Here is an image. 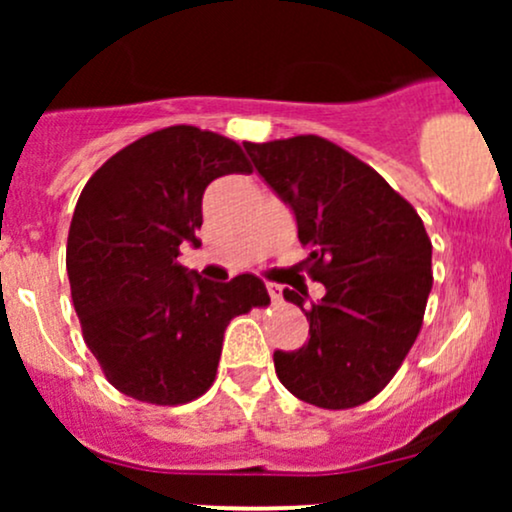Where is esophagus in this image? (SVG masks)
Wrapping results in <instances>:
<instances>
[{"label":"esophagus","instance_id":"34e87169","mask_svg":"<svg viewBox=\"0 0 512 512\" xmlns=\"http://www.w3.org/2000/svg\"><path fill=\"white\" fill-rule=\"evenodd\" d=\"M267 291H269V298H272L274 303H279V301H281V289H279V286L269 284V286H267Z\"/></svg>","mask_w":512,"mask_h":512}]
</instances>
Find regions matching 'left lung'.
Returning a JSON list of instances; mask_svg holds the SVG:
<instances>
[{"mask_svg":"<svg viewBox=\"0 0 512 512\" xmlns=\"http://www.w3.org/2000/svg\"><path fill=\"white\" fill-rule=\"evenodd\" d=\"M243 146L293 209L305 267L325 286L308 308V291L284 289L308 317L310 339L274 351L276 375L315 407L366 404L395 378L424 322L433 286L424 221L368 163L315 134Z\"/></svg>","mask_w":512,"mask_h":512,"instance_id":"obj_1","label":"left lung"}]
</instances>
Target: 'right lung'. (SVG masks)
I'll return each instance as SVG.
<instances>
[{
	"instance_id": "1",
	"label": "right lung",
	"mask_w": 512,
	"mask_h": 512,
	"mask_svg": "<svg viewBox=\"0 0 512 512\" xmlns=\"http://www.w3.org/2000/svg\"><path fill=\"white\" fill-rule=\"evenodd\" d=\"M233 139L192 125L158 129L110 156L76 202L67 274L84 342L108 383L158 407L202 397L236 315L269 303L264 281H207L178 262L202 228L211 180L250 173Z\"/></svg>"
}]
</instances>
